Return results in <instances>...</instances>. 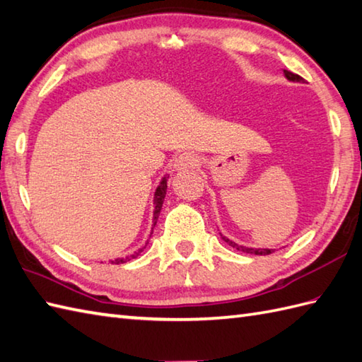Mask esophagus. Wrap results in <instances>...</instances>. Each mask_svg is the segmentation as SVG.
<instances>
[{"instance_id":"34e87169","label":"esophagus","mask_w":362,"mask_h":362,"mask_svg":"<svg viewBox=\"0 0 362 362\" xmlns=\"http://www.w3.org/2000/svg\"><path fill=\"white\" fill-rule=\"evenodd\" d=\"M197 164H198V160H197L195 155L190 153V152H184V153H181V155L175 158L173 165H175V170L184 172L187 169H193V167H195Z\"/></svg>"}]
</instances>
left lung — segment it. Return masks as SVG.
<instances>
[{
    "instance_id": "1",
    "label": "left lung",
    "mask_w": 362,
    "mask_h": 362,
    "mask_svg": "<svg viewBox=\"0 0 362 362\" xmlns=\"http://www.w3.org/2000/svg\"><path fill=\"white\" fill-rule=\"evenodd\" d=\"M284 75H286V78L288 79V81H296V83H301V81H304V78L303 76H299V75H296V74H293V72H288V70H284ZM223 240L226 241V243H228L232 245V247H235L236 250H241V252H244V253H253V255H270L273 250H270V249H249V247H243V245H238V244H235V243H232L230 240H227L226 236H223Z\"/></svg>"
}]
</instances>
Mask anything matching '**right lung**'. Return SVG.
Returning a JSON list of instances; mask_svg holds the SVG:
<instances>
[{
  "mask_svg": "<svg viewBox=\"0 0 362 362\" xmlns=\"http://www.w3.org/2000/svg\"><path fill=\"white\" fill-rule=\"evenodd\" d=\"M165 190H167V178H163V181H161V184L160 186H158V189H156V192H155V211H153V226L156 224V221H158V216H160V211H161V207H163V202H164V198H165ZM148 243V241H147ZM147 243H146V245H147ZM146 245L143 249H139L138 252H135L134 255H130V257H126V258H118V259H115V261H112V264L115 262V264H122V262H126V261H130V259H134V258H136L138 255L143 252L144 249H146Z\"/></svg>",
  "mask_w": 362,
  "mask_h": 362,
  "instance_id": "right-lung-1",
  "label": "right lung"
}]
</instances>
